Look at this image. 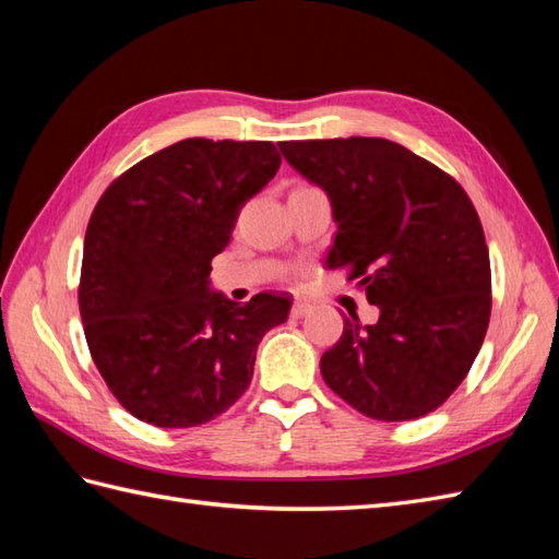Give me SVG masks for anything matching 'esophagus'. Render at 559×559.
Instances as JSON below:
<instances>
[{"label": "esophagus", "mask_w": 559, "mask_h": 559, "mask_svg": "<svg viewBox=\"0 0 559 559\" xmlns=\"http://www.w3.org/2000/svg\"><path fill=\"white\" fill-rule=\"evenodd\" d=\"M312 310V305L310 302H305V300H298V302H295L293 305V310H290V314L295 317V319H300V317H305L307 312H310Z\"/></svg>", "instance_id": "obj_1"}]
</instances>
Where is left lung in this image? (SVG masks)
Returning <instances> with one entry per match:
<instances>
[{
	"mask_svg": "<svg viewBox=\"0 0 559 559\" xmlns=\"http://www.w3.org/2000/svg\"><path fill=\"white\" fill-rule=\"evenodd\" d=\"M283 158L331 199V269L379 307L377 324L343 319L322 355L329 389L367 418H423L454 394L492 310L490 254L454 177L386 139L281 141Z\"/></svg>",
	"mask_w": 559,
	"mask_h": 559,
	"instance_id": "obj_1",
	"label": "left lung"
}]
</instances>
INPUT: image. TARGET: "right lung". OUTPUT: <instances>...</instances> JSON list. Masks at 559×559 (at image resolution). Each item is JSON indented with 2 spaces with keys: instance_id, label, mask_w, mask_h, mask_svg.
<instances>
[{
  "instance_id": "add662e5",
  "label": "right lung",
  "mask_w": 559,
  "mask_h": 559,
  "mask_svg": "<svg viewBox=\"0 0 559 559\" xmlns=\"http://www.w3.org/2000/svg\"><path fill=\"white\" fill-rule=\"evenodd\" d=\"M271 141L185 139L105 189L83 240L79 310L105 384L134 418L197 427L228 411L288 295L240 305L209 290L211 259L276 175Z\"/></svg>"
}]
</instances>
